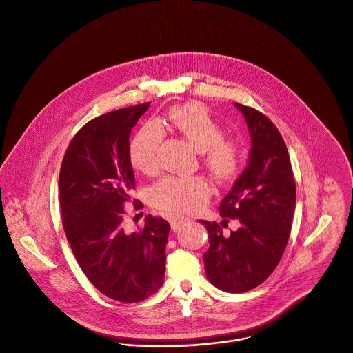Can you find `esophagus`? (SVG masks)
I'll return each instance as SVG.
<instances>
[{
	"instance_id": "1",
	"label": "esophagus",
	"mask_w": 353,
	"mask_h": 353,
	"mask_svg": "<svg viewBox=\"0 0 353 353\" xmlns=\"http://www.w3.org/2000/svg\"><path fill=\"white\" fill-rule=\"evenodd\" d=\"M169 221H170L172 229H173L174 232H177L180 228H183L184 225H187V223L190 222V218L181 216V215H177V214H172L170 218H169Z\"/></svg>"
}]
</instances>
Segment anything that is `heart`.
Wrapping results in <instances>:
<instances>
[{
  "instance_id": "b5f03b06",
  "label": "heart",
  "mask_w": 353,
  "mask_h": 353,
  "mask_svg": "<svg viewBox=\"0 0 353 353\" xmlns=\"http://www.w3.org/2000/svg\"><path fill=\"white\" fill-rule=\"evenodd\" d=\"M168 121L201 151L202 163L215 180L226 181L239 173L243 162L241 143L223 137V127L203 103L174 106L168 113ZM162 137L161 125L148 123L130 143V159L141 173L154 174L158 170ZM210 195L212 184L203 176H166L151 187L150 202L161 210L187 214L203 208Z\"/></svg>"
}]
</instances>
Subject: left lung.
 <instances>
[{
	"instance_id": "1",
	"label": "left lung",
	"mask_w": 353,
	"mask_h": 353,
	"mask_svg": "<svg viewBox=\"0 0 353 353\" xmlns=\"http://www.w3.org/2000/svg\"><path fill=\"white\" fill-rule=\"evenodd\" d=\"M244 114L252 147L248 166L219 205L221 225L201 219L210 247L203 255L214 286L243 293L274 272L286 248L296 206V184L286 144L273 121L259 110L234 103ZM234 219L238 228L222 227Z\"/></svg>"
}]
</instances>
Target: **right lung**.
<instances>
[{
	"label": "right lung",
	"mask_w": 353,
	"mask_h": 353,
	"mask_svg": "<svg viewBox=\"0 0 353 353\" xmlns=\"http://www.w3.org/2000/svg\"><path fill=\"white\" fill-rule=\"evenodd\" d=\"M150 102L90 120L73 137L60 170V206L72 252L101 293L138 303L163 283L170 225L145 216L139 232L124 229V206L135 176L130 135ZM135 208L141 203L134 201Z\"/></svg>",
	"instance_id": "obj_1"
}]
</instances>
